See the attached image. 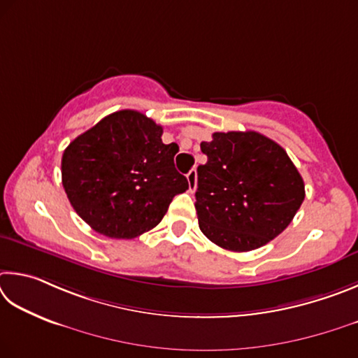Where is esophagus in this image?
<instances>
[{"label":"esophagus","mask_w":358,"mask_h":358,"mask_svg":"<svg viewBox=\"0 0 358 358\" xmlns=\"http://www.w3.org/2000/svg\"><path fill=\"white\" fill-rule=\"evenodd\" d=\"M196 169L193 168L189 171V174H187V180H189V187H190V192H195L196 189Z\"/></svg>","instance_id":"34e87169"}]
</instances>
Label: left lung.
Here are the masks:
<instances>
[{
	"label": "left lung",
	"instance_id": "left-lung-1",
	"mask_svg": "<svg viewBox=\"0 0 358 358\" xmlns=\"http://www.w3.org/2000/svg\"><path fill=\"white\" fill-rule=\"evenodd\" d=\"M195 193L199 229L215 245L252 252L283 233L305 199L286 150L258 131H215L201 143Z\"/></svg>",
	"mask_w": 358,
	"mask_h": 358
}]
</instances>
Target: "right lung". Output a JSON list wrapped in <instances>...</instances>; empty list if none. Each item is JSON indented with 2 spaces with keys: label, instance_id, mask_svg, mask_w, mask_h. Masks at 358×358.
<instances>
[{
  "label": "right lung",
  "instance_id": "add662e5",
  "mask_svg": "<svg viewBox=\"0 0 358 358\" xmlns=\"http://www.w3.org/2000/svg\"><path fill=\"white\" fill-rule=\"evenodd\" d=\"M135 110L105 116L75 138L61 160L62 187L75 212L111 239H134L155 228L169 203L189 189L176 171V143Z\"/></svg>",
  "mask_w": 358,
  "mask_h": 358
}]
</instances>
